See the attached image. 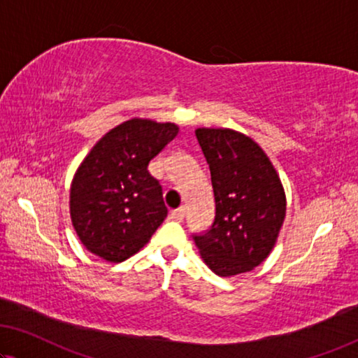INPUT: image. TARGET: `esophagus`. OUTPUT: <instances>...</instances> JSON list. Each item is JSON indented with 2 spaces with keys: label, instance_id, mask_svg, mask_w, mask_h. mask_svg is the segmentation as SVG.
I'll list each match as a JSON object with an SVG mask.
<instances>
[{
  "label": "esophagus",
  "instance_id": "esophagus-1",
  "mask_svg": "<svg viewBox=\"0 0 358 358\" xmlns=\"http://www.w3.org/2000/svg\"><path fill=\"white\" fill-rule=\"evenodd\" d=\"M170 217H172L175 222H181L185 218V207H180V209L172 210L170 212Z\"/></svg>",
  "mask_w": 358,
  "mask_h": 358
}]
</instances>
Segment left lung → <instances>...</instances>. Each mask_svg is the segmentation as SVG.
<instances>
[{"label": "left lung", "instance_id": "8db88e82", "mask_svg": "<svg viewBox=\"0 0 358 358\" xmlns=\"http://www.w3.org/2000/svg\"><path fill=\"white\" fill-rule=\"evenodd\" d=\"M210 169L215 220L193 234L201 257L218 276L246 273L268 257L286 215V196L257 143L230 128H197Z\"/></svg>", "mask_w": 358, "mask_h": 358}]
</instances>
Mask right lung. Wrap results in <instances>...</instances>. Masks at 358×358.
Segmentation results:
<instances>
[{
	"label": "right lung",
	"mask_w": 358,
	"mask_h": 358,
	"mask_svg": "<svg viewBox=\"0 0 358 358\" xmlns=\"http://www.w3.org/2000/svg\"><path fill=\"white\" fill-rule=\"evenodd\" d=\"M177 135L170 122L131 119L106 133L83 159L71 186V218L90 252L122 262L161 227L167 207L148 165Z\"/></svg>",
	"instance_id": "add662e5"
}]
</instances>
